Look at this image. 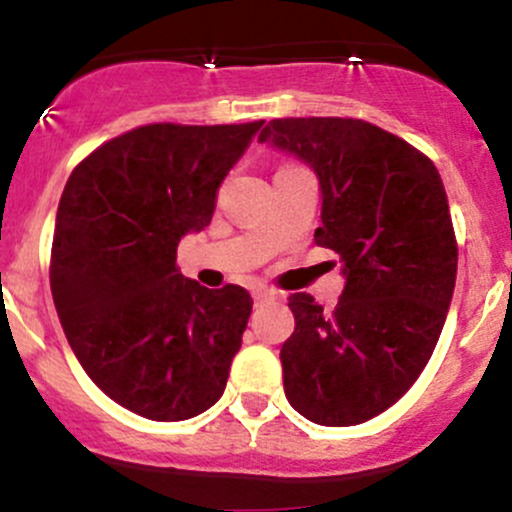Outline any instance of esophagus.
Segmentation results:
<instances>
[{
  "instance_id": "34e87169",
  "label": "esophagus",
  "mask_w": 512,
  "mask_h": 512,
  "mask_svg": "<svg viewBox=\"0 0 512 512\" xmlns=\"http://www.w3.org/2000/svg\"><path fill=\"white\" fill-rule=\"evenodd\" d=\"M252 297H255L257 304H265V302H272V299H277V292L260 287V289H255V292H252Z\"/></svg>"
}]
</instances>
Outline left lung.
<instances>
[{"label": "left lung", "instance_id": "obj_1", "mask_svg": "<svg viewBox=\"0 0 512 512\" xmlns=\"http://www.w3.org/2000/svg\"><path fill=\"white\" fill-rule=\"evenodd\" d=\"M260 143L317 173L322 227L344 292L332 312L289 297L285 396L319 426H356L394 406L431 359L456 287L458 247L436 165L359 118H275Z\"/></svg>", "mask_w": 512, "mask_h": 512}]
</instances>
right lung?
<instances>
[{
    "label": "right lung",
    "mask_w": 512,
    "mask_h": 512,
    "mask_svg": "<svg viewBox=\"0 0 512 512\" xmlns=\"http://www.w3.org/2000/svg\"><path fill=\"white\" fill-rule=\"evenodd\" d=\"M260 126L133 128L66 180L51 245L56 312L91 381L133 414L185 421L223 396L252 297L188 280L175 252L210 225L220 183Z\"/></svg>",
    "instance_id": "add662e5"
}]
</instances>
